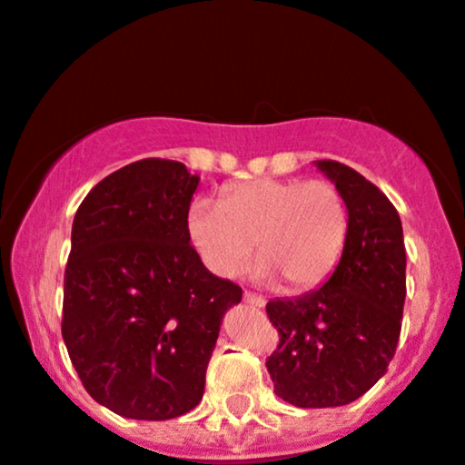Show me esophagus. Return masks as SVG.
Here are the masks:
<instances>
[{"instance_id": "esophagus-1", "label": "esophagus", "mask_w": 465, "mask_h": 465, "mask_svg": "<svg viewBox=\"0 0 465 465\" xmlns=\"http://www.w3.org/2000/svg\"><path fill=\"white\" fill-rule=\"evenodd\" d=\"M242 298H245V302H249V305H253V307H265V298L258 296V294H253V292H245V294H242Z\"/></svg>"}]
</instances>
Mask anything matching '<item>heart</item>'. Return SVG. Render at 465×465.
<instances>
[{
  "label": "heart",
  "instance_id": "obj_1",
  "mask_svg": "<svg viewBox=\"0 0 465 465\" xmlns=\"http://www.w3.org/2000/svg\"><path fill=\"white\" fill-rule=\"evenodd\" d=\"M187 232L209 272L236 278L258 242V273L312 290L336 270L350 233L343 193L327 180L261 178L229 189L220 204L195 200Z\"/></svg>",
  "mask_w": 465,
  "mask_h": 465
}]
</instances>
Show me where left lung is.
Segmentation results:
<instances>
[{"instance_id":"1","label":"left lung","mask_w":465,"mask_h":465,"mask_svg":"<svg viewBox=\"0 0 465 465\" xmlns=\"http://www.w3.org/2000/svg\"><path fill=\"white\" fill-rule=\"evenodd\" d=\"M314 164L343 193L348 242L325 285L267 302L281 343L265 365L282 401L336 408L388 372L403 319L405 245L397 209L379 187L334 160Z\"/></svg>"}]
</instances>
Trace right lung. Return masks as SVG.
<instances>
[{
    "label": "right lung",
    "mask_w": 465,
    "mask_h": 465,
    "mask_svg": "<svg viewBox=\"0 0 465 465\" xmlns=\"http://www.w3.org/2000/svg\"><path fill=\"white\" fill-rule=\"evenodd\" d=\"M198 183L183 163L138 160L97 183L73 220L62 336L86 392L120 417L193 410L223 316L242 298L192 247Z\"/></svg>",
    "instance_id": "add662e5"
}]
</instances>
